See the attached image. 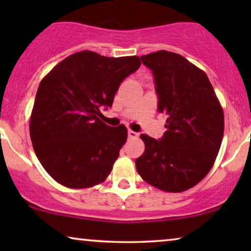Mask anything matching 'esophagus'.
<instances>
[{
  "instance_id": "34e87169",
  "label": "esophagus",
  "mask_w": 251,
  "mask_h": 251,
  "mask_svg": "<svg viewBox=\"0 0 251 251\" xmlns=\"http://www.w3.org/2000/svg\"><path fill=\"white\" fill-rule=\"evenodd\" d=\"M128 136H129L130 139H136V138H138V133L135 132V131H132V130H129V131H128Z\"/></svg>"
}]
</instances>
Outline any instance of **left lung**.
Segmentation results:
<instances>
[{"instance_id": "left-lung-1", "label": "left lung", "mask_w": 251, "mask_h": 251, "mask_svg": "<svg viewBox=\"0 0 251 251\" xmlns=\"http://www.w3.org/2000/svg\"><path fill=\"white\" fill-rule=\"evenodd\" d=\"M156 85L167 131L145 144L136 168L146 183L170 193L195 186L214 166L224 135V112L207 74L180 54L160 50L142 56Z\"/></svg>"}]
</instances>
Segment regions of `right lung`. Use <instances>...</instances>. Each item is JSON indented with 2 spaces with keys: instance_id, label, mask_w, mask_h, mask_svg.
I'll use <instances>...</instances> for the list:
<instances>
[{
  "instance_id": "add662e5",
  "label": "right lung",
  "mask_w": 251,
  "mask_h": 251,
  "mask_svg": "<svg viewBox=\"0 0 251 251\" xmlns=\"http://www.w3.org/2000/svg\"><path fill=\"white\" fill-rule=\"evenodd\" d=\"M137 56L109 58L83 50L65 58L42 78L29 119L37 159L57 183L70 188L101 184L125 145V125L98 118L112 107L126 76L138 70Z\"/></svg>"
}]
</instances>
